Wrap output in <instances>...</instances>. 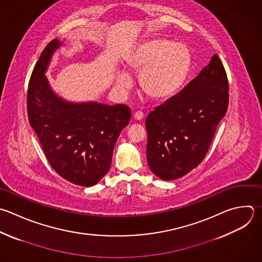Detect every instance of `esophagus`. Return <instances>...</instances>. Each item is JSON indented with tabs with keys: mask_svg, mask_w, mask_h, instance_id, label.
I'll return each mask as SVG.
<instances>
[{
	"mask_svg": "<svg viewBox=\"0 0 262 262\" xmlns=\"http://www.w3.org/2000/svg\"><path fill=\"white\" fill-rule=\"evenodd\" d=\"M133 118L135 119V120H137V121H141L143 118H144V115H143V113L142 112H136L135 114H134V116H133Z\"/></svg>",
	"mask_w": 262,
	"mask_h": 262,
	"instance_id": "obj_1",
	"label": "esophagus"
}]
</instances>
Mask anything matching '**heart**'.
Here are the masks:
<instances>
[{
    "mask_svg": "<svg viewBox=\"0 0 262 262\" xmlns=\"http://www.w3.org/2000/svg\"><path fill=\"white\" fill-rule=\"evenodd\" d=\"M191 54L187 46L164 38L142 42L129 56L128 69L139 77L141 90L155 100L173 95L184 82L190 68ZM121 92L130 89V77L119 74L116 82Z\"/></svg>",
    "mask_w": 262,
    "mask_h": 262,
    "instance_id": "heart-1",
    "label": "heart"
}]
</instances>
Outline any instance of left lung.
Wrapping results in <instances>:
<instances>
[{
	"label": "left lung",
	"mask_w": 262,
	"mask_h": 262,
	"mask_svg": "<svg viewBox=\"0 0 262 262\" xmlns=\"http://www.w3.org/2000/svg\"><path fill=\"white\" fill-rule=\"evenodd\" d=\"M227 106V76L214 54L192 81L147 116L146 158L151 172L174 180L199 166Z\"/></svg>",
	"instance_id": "left-lung-1"
}]
</instances>
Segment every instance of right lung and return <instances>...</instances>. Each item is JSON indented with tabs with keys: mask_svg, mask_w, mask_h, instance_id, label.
<instances>
[{
	"mask_svg": "<svg viewBox=\"0 0 262 262\" xmlns=\"http://www.w3.org/2000/svg\"><path fill=\"white\" fill-rule=\"evenodd\" d=\"M61 45L57 39L51 41L34 68L28 90L29 121L55 172L88 187L108 172L115 144L129 124L131 112L124 104L75 103L59 97L46 72Z\"/></svg>",
	"mask_w": 262,
	"mask_h": 262,
	"instance_id": "1",
	"label": "right lung"
}]
</instances>
